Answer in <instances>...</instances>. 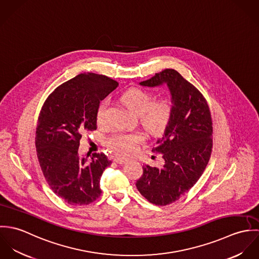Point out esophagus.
I'll return each mask as SVG.
<instances>
[{
	"label": "esophagus",
	"mask_w": 259,
	"mask_h": 259,
	"mask_svg": "<svg viewBox=\"0 0 259 259\" xmlns=\"http://www.w3.org/2000/svg\"><path fill=\"white\" fill-rule=\"evenodd\" d=\"M113 160H114L116 163H119V164H123V163L127 162V158H125V157H114Z\"/></svg>",
	"instance_id": "1"
}]
</instances>
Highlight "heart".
I'll use <instances>...</instances> for the list:
<instances>
[{"instance_id": "obj_1", "label": "heart", "mask_w": 259, "mask_h": 259, "mask_svg": "<svg viewBox=\"0 0 259 259\" xmlns=\"http://www.w3.org/2000/svg\"><path fill=\"white\" fill-rule=\"evenodd\" d=\"M121 102L130 111L140 116L141 123L151 134L161 133L169 121L170 104L165 100L152 103V97L143 90L137 88L127 90L122 94ZM108 107V100H104L99 105L96 114L99 124L107 122ZM144 140L145 137L141 133L114 134L107 140V146L117 154H126L136 151Z\"/></svg>"}]
</instances>
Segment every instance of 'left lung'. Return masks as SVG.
<instances>
[{
  "label": "left lung",
  "mask_w": 259,
  "mask_h": 259,
  "mask_svg": "<svg viewBox=\"0 0 259 259\" xmlns=\"http://www.w3.org/2000/svg\"><path fill=\"white\" fill-rule=\"evenodd\" d=\"M155 88L166 84L171 114L152 151L162 153L161 167L143 166L137 188L149 202L167 205L187 192L203 174L212 148V121L202 95L182 74L165 69L140 82Z\"/></svg>",
  "instance_id": "obj_1"
}]
</instances>
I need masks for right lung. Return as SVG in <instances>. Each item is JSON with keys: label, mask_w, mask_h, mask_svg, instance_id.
I'll list each match as a JSON object with an SVG mask.
<instances>
[{"label": "right lung", "mask_w": 259, "mask_h": 259, "mask_svg": "<svg viewBox=\"0 0 259 259\" xmlns=\"http://www.w3.org/2000/svg\"><path fill=\"white\" fill-rule=\"evenodd\" d=\"M117 85L103 74H77L59 85L39 112L37 159L52 190L69 204H90L102 193L101 177L111 161L105 153L80 156L78 147L82 134L97 130L100 102Z\"/></svg>", "instance_id": "add662e5"}]
</instances>
